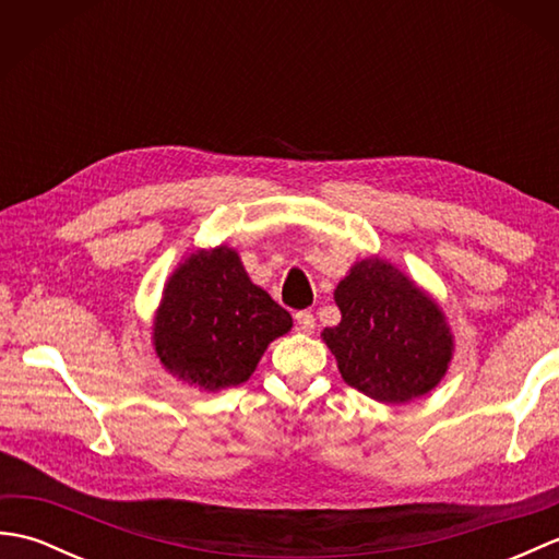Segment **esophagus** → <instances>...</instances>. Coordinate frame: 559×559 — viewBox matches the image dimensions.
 <instances>
[{
  "label": "esophagus",
  "mask_w": 559,
  "mask_h": 559,
  "mask_svg": "<svg viewBox=\"0 0 559 559\" xmlns=\"http://www.w3.org/2000/svg\"><path fill=\"white\" fill-rule=\"evenodd\" d=\"M295 324H298V329L302 331V334H312L314 326H317V322H314V314H312V312H307V310H302V312H295Z\"/></svg>",
  "instance_id": "34e87169"
}]
</instances>
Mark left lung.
<instances>
[{"label":"left lung","mask_w":559,"mask_h":559,"mask_svg":"<svg viewBox=\"0 0 559 559\" xmlns=\"http://www.w3.org/2000/svg\"><path fill=\"white\" fill-rule=\"evenodd\" d=\"M341 324L322 331L346 382L384 403L427 394L444 377L451 336L444 314L386 261L355 264L334 293Z\"/></svg>","instance_id":"obj_1"}]
</instances>
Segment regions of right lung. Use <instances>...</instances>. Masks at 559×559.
Returning <instances> with one entry per match:
<instances>
[{"label": "right lung", "mask_w": 559, "mask_h": 559, "mask_svg": "<svg viewBox=\"0 0 559 559\" xmlns=\"http://www.w3.org/2000/svg\"><path fill=\"white\" fill-rule=\"evenodd\" d=\"M293 326L254 286L233 249L197 252L173 273L153 326L165 370L201 389L242 384L261 355Z\"/></svg>", "instance_id": "right-lung-1"}]
</instances>
